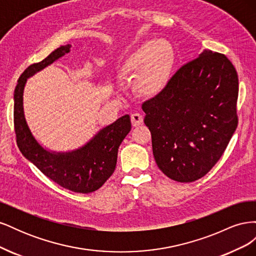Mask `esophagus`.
<instances>
[{"label": "esophagus", "mask_w": 256, "mask_h": 256, "mask_svg": "<svg viewBox=\"0 0 256 256\" xmlns=\"http://www.w3.org/2000/svg\"><path fill=\"white\" fill-rule=\"evenodd\" d=\"M131 122H132L134 127L140 126L143 122V116L140 113H134L131 115Z\"/></svg>", "instance_id": "1"}]
</instances>
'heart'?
Returning <instances> with one entry per match:
<instances>
[{
    "label": "heart",
    "mask_w": 256,
    "mask_h": 256,
    "mask_svg": "<svg viewBox=\"0 0 256 256\" xmlns=\"http://www.w3.org/2000/svg\"><path fill=\"white\" fill-rule=\"evenodd\" d=\"M174 60V51L170 42H146L124 62L120 76L136 74L134 85L136 92L143 96H156L166 86Z\"/></svg>",
    "instance_id": "b5f03b06"
}]
</instances>
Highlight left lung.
Returning <instances> with one entry per match:
<instances>
[{
    "label": "left lung",
    "instance_id": "obj_1",
    "mask_svg": "<svg viewBox=\"0 0 256 256\" xmlns=\"http://www.w3.org/2000/svg\"><path fill=\"white\" fill-rule=\"evenodd\" d=\"M237 98L234 65L224 54L204 50L142 104L164 174L191 182L210 171L237 128Z\"/></svg>",
    "mask_w": 256,
    "mask_h": 256
}]
</instances>
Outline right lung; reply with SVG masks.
Here are the masks:
<instances>
[{
    "mask_svg": "<svg viewBox=\"0 0 256 256\" xmlns=\"http://www.w3.org/2000/svg\"><path fill=\"white\" fill-rule=\"evenodd\" d=\"M70 44L60 46L40 63L28 66L20 76L14 92V124L20 152L51 180L78 193L98 190L115 170L120 143L131 129L130 116H122L102 128L78 150L67 152L47 150L30 132L23 111V90L26 80L70 51Z\"/></svg>",
    "mask_w": 256,
    "mask_h": 256,
    "instance_id": "1",
    "label": "right lung"
}]
</instances>
